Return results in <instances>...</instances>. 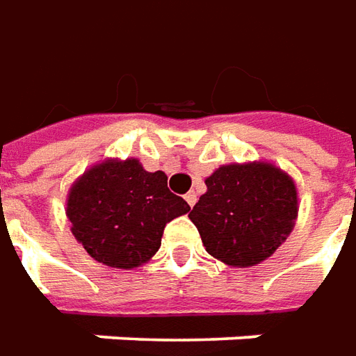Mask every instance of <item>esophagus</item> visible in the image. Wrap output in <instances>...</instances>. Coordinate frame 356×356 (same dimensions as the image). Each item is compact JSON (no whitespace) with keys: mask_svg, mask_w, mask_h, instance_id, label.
<instances>
[{"mask_svg":"<svg viewBox=\"0 0 356 356\" xmlns=\"http://www.w3.org/2000/svg\"><path fill=\"white\" fill-rule=\"evenodd\" d=\"M186 202H188V205H190V207H193V205H195V202H197V193L195 192L186 193Z\"/></svg>","mask_w":356,"mask_h":356,"instance_id":"34e87169","label":"esophagus"}]
</instances>
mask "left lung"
<instances>
[{
  "label": "left lung",
  "mask_w": 356,
  "mask_h": 356,
  "mask_svg": "<svg viewBox=\"0 0 356 356\" xmlns=\"http://www.w3.org/2000/svg\"><path fill=\"white\" fill-rule=\"evenodd\" d=\"M190 219L207 254L232 267L256 266L291 234L298 215L293 178L275 164H222Z\"/></svg>",
  "instance_id": "8db88e82"
}]
</instances>
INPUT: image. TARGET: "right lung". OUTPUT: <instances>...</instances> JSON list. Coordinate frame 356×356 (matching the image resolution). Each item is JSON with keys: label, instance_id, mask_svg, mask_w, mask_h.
<instances>
[{"label": "right lung", "instance_id": "1", "mask_svg": "<svg viewBox=\"0 0 356 356\" xmlns=\"http://www.w3.org/2000/svg\"><path fill=\"white\" fill-rule=\"evenodd\" d=\"M163 170L147 172L137 159H108L71 186L65 215L71 232L104 266L134 269L161 248L164 227L190 211L166 186Z\"/></svg>", "mask_w": 356, "mask_h": 356}]
</instances>
